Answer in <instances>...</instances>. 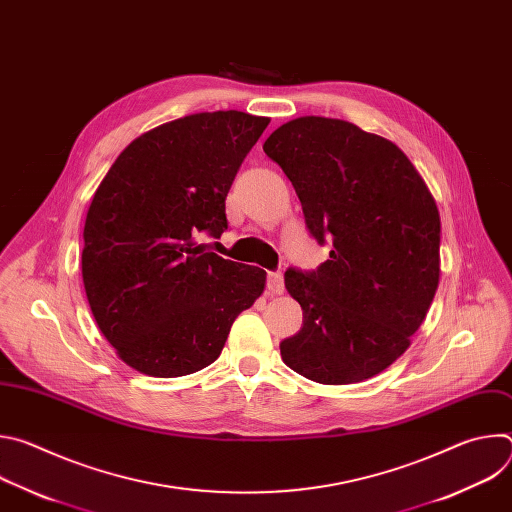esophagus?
<instances>
[{"mask_svg":"<svg viewBox=\"0 0 512 512\" xmlns=\"http://www.w3.org/2000/svg\"><path fill=\"white\" fill-rule=\"evenodd\" d=\"M267 289L271 291V294H283V289H285V283H283V275L279 273V271H271L269 275H267Z\"/></svg>","mask_w":512,"mask_h":512,"instance_id":"1","label":"esophagus"}]
</instances>
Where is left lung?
<instances>
[{
	"mask_svg": "<svg viewBox=\"0 0 512 512\" xmlns=\"http://www.w3.org/2000/svg\"><path fill=\"white\" fill-rule=\"evenodd\" d=\"M263 152L294 184L316 241H332L316 271H285L304 326L279 344L283 362L322 385L383 373L440 283L442 223L427 184L393 141L342 119H291Z\"/></svg>",
	"mask_w": 512,
	"mask_h": 512,
	"instance_id": "obj_1",
	"label": "left lung"
}]
</instances>
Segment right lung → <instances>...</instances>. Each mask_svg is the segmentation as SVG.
I'll return each mask as SVG.
<instances>
[{"label": "right lung", "instance_id": "obj_1", "mask_svg": "<svg viewBox=\"0 0 512 512\" xmlns=\"http://www.w3.org/2000/svg\"><path fill=\"white\" fill-rule=\"evenodd\" d=\"M269 117L194 113L150 129L119 154L85 221L83 283L95 322L131 369L196 373L221 354L265 271L210 253L229 227L225 200Z\"/></svg>", "mask_w": 512, "mask_h": 512}]
</instances>
